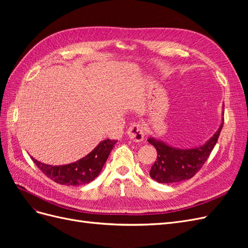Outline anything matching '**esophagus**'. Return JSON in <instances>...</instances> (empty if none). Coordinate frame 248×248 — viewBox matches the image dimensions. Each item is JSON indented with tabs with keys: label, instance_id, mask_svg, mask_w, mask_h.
Returning <instances> with one entry per match:
<instances>
[{
	"label": "esophagus",
	"instance_id": "esophagus-1",
	"mask_svg": "<svg viewBox=\"0 0 248 248\" xmlns=\"http://www.w3.org/2000/svg\"><path fill=\"white\" fill-rule=\"evenodd\" d=\"M127 134H128L129 139L132 141L136 142H140L145 138V131H144V126H142L141 123H133L129 129L127 130Z\"/></svg>",
	"mask_w": 248,
	"mask_h": 248
}]
</instances>
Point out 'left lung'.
I'll use <instances>...</instances> for the list:
<instances>
[{"mask_svg":"<svg viewBox=\"0 0 248 248\" xmlns=\"http://www.w3.org/2000/svg\"><path fill=\"white\" fill-rule=\"evenodd\" d=\"M223 123L206 144L191 149H177L150 138L157 150V159L150 170V177L158 183H176L192 178L204 166L219 138Z\"/></svg>","mask_w":248,"mask_h":248,"instance_id":"8db88e82","label":"left lung"}]
</instances>
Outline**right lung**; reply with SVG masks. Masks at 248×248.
I'll list each match as a JSON object with an SVG mask.
<instances>
[{
  "instance_id": "right-lung-1",
  "label": "right lung",
  "mask_w": 248,
  "mask_h": 248,
  "mask_svg": "<svg viewBox=\"0 0 248 248\" xmlns=\"http://www.w3.org/2000/svg\"><path fill=\"white\" fill-rule=\"evenodd\" d=\"M117 142L116 140H102L91 153L81 159L65 166H48L33 159L34 163L44 175L59 184L84 185L92 182L99 175L110 151Z\"/></svg>"
}]
</instances>
